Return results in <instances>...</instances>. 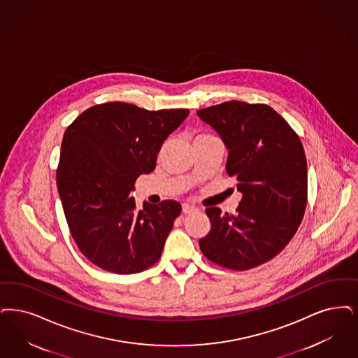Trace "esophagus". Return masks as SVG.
<instances>
[{
    "label": "esophagus",
    "instance_id": "esophagus-1",
    "mask_svg": "<svg viewBox=\"0 0 358 358\" xmlns=\"http://www.w3.org/2000/svg\"><path fill=\"white\" fill-rule=\"evenodd\" d=\"M194 212H197V208H196V206H192V205H189V203H184V205H182V213H184V215H190V213H194Z\"/></svg>",
    "mask_w": 358,
    "mask_h": 358
}]
</instances>
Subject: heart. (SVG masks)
Returning <instances> with one entry per match:
<instances>
[{"label":"heart","mask_w":358,"mask_h":358,"mask_svg":"<svg viewBox=\"0 0 358 358\" xmlns=\"http://www.w3.org/2000/svg\"><path fill=\"white\" fill-rule=\"evenodd\" d=\"M200 137H206V136H200ZM200 137H197V138H200Z\"/></svg>","instance_id":"obj_1"}]
</instances>
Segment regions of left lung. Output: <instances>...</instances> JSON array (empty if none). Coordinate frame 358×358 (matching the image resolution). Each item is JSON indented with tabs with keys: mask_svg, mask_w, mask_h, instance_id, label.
Masks as SVG:
<instances>
[{
	"mask_svg": "<svg viewBox=\"0 0 358 358\" xmlns=\"http://www.w3.org/2000/svg\"><path fill=\"white\" fill-rule=\"evenodd\" d=\"M228 149L227 173L243 200L234 215L208 208L203 256L233 271L275 257L300 227L308 199V166L296 131L264 103L228 101L197 110Z\"/></svg>",
	"mask_w": 358,
	"mask_h": 358,
	"instance_id": "1",
	"label": "left lung"
}]
</instances>
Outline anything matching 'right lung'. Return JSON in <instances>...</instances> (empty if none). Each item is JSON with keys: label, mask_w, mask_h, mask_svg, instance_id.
Listing matches in <instances>:
<instances>
[{"label": "right lung", "mask_w": 358, "mask_h": 358, "mask_svg": "<svg viewBox=\"0 0 358 358\" xmlns=\"http://www.w3.org/2000/svg\"><path fill=\"white\" fill-rule=\"evenodd\" d=\"M187 109L146 110L127 102L86 109L68 127L57 169V187L73 240L101 269L133 274L161 257L177 201L143 202L131 196L138 176L153 172L164 141Z\"/></svg>", "instance_id": "1"}]
</instances>
